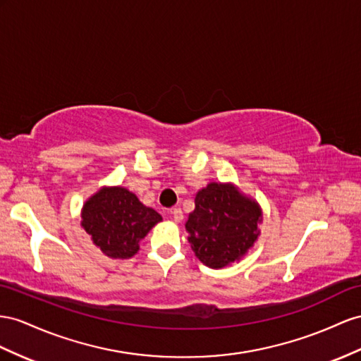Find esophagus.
<instances>
[{
    "mask_svg": "<svg viewBox=\"0 0 361 361\" xmlns=\"http://www.w3.org/2000/svg\"><path fill=\"white\" fill-rule=\"evenodd\" d=\"M172 218H173L175 223H181L183 218H184V215H183V210H181L180 207H175V209L172 210Z\"/></svg>",
    "mask_w": 361,
    "mask_h": 361,
    "instance_id": "obj_1",
    "label": "esophagus"
}]
</instances>
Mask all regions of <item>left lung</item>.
Wrapping results in <instances>:
<instances>
[{"label": "left lung", "instance_id": "obj_1", "mask_svg": "<svg viewBox=\"0 0 361 361\" xmlns=\"http://www.w3.org/2000/svg\"><path fill=\"white\" fill-rule=\"evenodd\" d=\"M261 210L232 184L210 183L195 197L188 218L189 243L198 259L210 269L239 261L259 235Z\"/></svg>", "mask_w": 361, "mask_h": 361}]
</instances>
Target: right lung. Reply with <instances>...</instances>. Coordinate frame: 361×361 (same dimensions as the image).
<instances>
[{
  "label": "right lung",
  "instance_id": "obj_1",
  "mask_svg": "<svg viewBox=\"0 0 361 361\" xmlns=\"http://www.w3.org/2000/svg\"><path fill=\"white\" fill-rule=\"evenodd\" d=\"M161 221L125 188H105L91 197L82 210V227L106 256L128 259L138 252V243Z\"/></svg>",
  "mask_w": 361,
  "mask_h": 361
}]
</instances>
